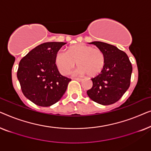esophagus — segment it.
<instances>
[{
    "label": "esophagus",
    "instance_id": "obj_1",
    "mask_svg": "<svg viewBox=\"0 0 151 151\" xmlns=\"http://www.w3.org/2000/svg\"><path fill=\"white\" fill-rule=\"evenodd\" d=\"M73 79L76 80H78V81H82V78H73Z\"/></svg>",
    "mask_w": 151,
    "mask_h": 151
}]
</instances>
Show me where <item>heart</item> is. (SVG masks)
Wrapping results in <instances>:
<instances>
[{"label": "heart", "instance_id": "heart-1", "mask_svg": "<svg viewBox=\"0 0 151 151\" xmlns=\"http://www.w3.org/2000/svg\"><path fill=\"white\" fill-rule=\"evenodd\" d=\"M55 63L60 73L67 75L76 63L80 73L93 77L102 71L105 65V56L100 49L84 44L74 45L67 51H59L55 57Z\"/></svg>", "mask_w": 151, "mask_h": 151}]
</instances>
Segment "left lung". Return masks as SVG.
Returning a JSON list of instances; mask_svg holds the SVG:
<instances>
[{
    "mask_svg": "<svg viewBox=\"0 0 151 151\" xmlns=\"http://www.w3.org/2000/svg\"><path fill=\"white\" fill-rule=\"evenodd\" d=\"M95 45L104 53L105 65L100 73L91 78L93 86L88 90V96L102 105L117 102L130 86L133 67L127 53L115 46L100 41Z\"/></svg>",
    "mask_w": 151,
    "mask_h": 151,
    "instance_id": "left-lung-1",
    "label": "left lung"
}]
</instances>
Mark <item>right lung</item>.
Wrapping results in <instances>:
<instances>
[{"mask_svg":"<svg viewBox=\"0 0 151 151\" xmlns=\"http://www.w3.org/2000/svg\"><path fill=\"white\" fill-rule=\"evenodd\" d=\"M63 42L42 43L30 51L20 61L17 78L22 93L40 106H50L63 96L70 78L62 76L55 57Z\"/></svg>","mask_w":151,"mask_h":151,"instance_id":"1","label":"right lung"}]
</instances>
